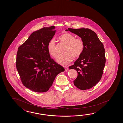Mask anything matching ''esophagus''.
I'll use <instances>...</instances> for the list:
<instances>
[{"instance_id": "34e87169", "label": "esophagus", "mask_w": 123, "mask_h": 123, "mask_svg": "<svg viewBox=\"0 0 123 123\" xmlns=\"http://www.w3.org/2000/svg\"><path fill=\"white\" fill-rule=\"evenodd\" d=\"M64 69H65V72H67L68 70V67H64Z\"/></svg>"}]
</instances>
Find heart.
Returning a JSON list of instances; mask_svg holds the SVG:
<instances>
[{
    "mask_svg": "<svg viewBox=\"0 0 123 123\" xmlns=\"http://www.w3.org/2000/svg\"><path fill=\"white\" fill-rule=\"evenodd\" d=\"M58 38L60 42L66 44L67 47L64 51L66 54L60 55L57 58V63L65 66L72 61L73 57L77 58L80 56L84 48V41L81 38H76L74 35L68 32L62 33ZM47 49L51 57L57 58V47L54 39H51L48 42Z\"/></svg>",
    "mask_w": 123,
    "mask_h": 123,
    "instance_id": "obj_1",
    "label": "heart"
}]
</instances>
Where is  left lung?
Returning a JSON list of instances; mask_svg holds the SVG:
<instances>
[{
	"label": "left lung",
	"instance_id": "8db88e82",
	"mask_svg": "<svg viewBox=\"0 0 123 123\" xmlns=\"http://www.w3.org/2000/svg\"><path fill=\"white\" fill-rule=\"evenodd\" d=\"M69 31L80 36L84 43V51L69 69H75L78 76L73 83L80 90L94 87L102 77L106 63L105 50L102 42L92 30L88 28L73 29Z\"/></svg>",
	"mask_w": 123,
	"mask_h": 123
}]
</instances>
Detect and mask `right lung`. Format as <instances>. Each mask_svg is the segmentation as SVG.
<instances>
[{"instance_id":"1","label":"right lung","mask_w":123,"mask_h":123,"mask_svg":"<svg viewBox=\"0 0 123 123\" xmlns=\"http://www.w3.org/2000/svg\"><path fill=\"white\" fill-rule=\"evenodd\" d=\"M55 28L43 27L34 32L18 48L16 66L21 82L36 92H47L57 75L64 71L51 58L47 49L48 42L55 33Z\"/></svg>"}]
</instances>
